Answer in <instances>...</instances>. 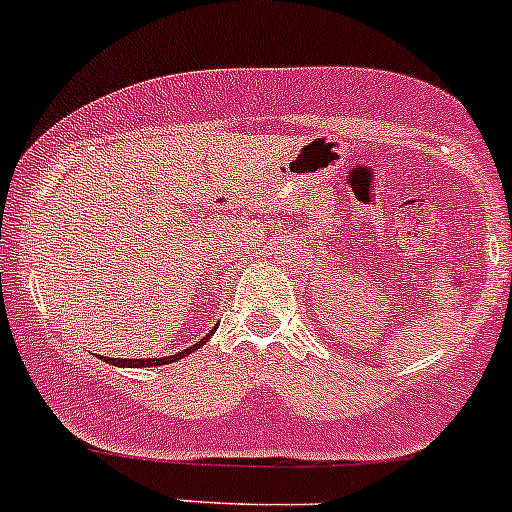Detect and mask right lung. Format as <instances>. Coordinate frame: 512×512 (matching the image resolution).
Segmentation results:
<instances>
[{
	"instance_id": "obj_1",
	"label": "right lung",
	"mask_w": 512,
	"mask_h": 512,
	"mask_svg": "<svg viewBox=\"0 0 512 512\" xmlns=\"http://www.w3.org/2000/svg\"><path fill=\"white\" fill-rule=\"evenodd\" d=\"M211 333H213V330H211ZM211 333L206 335V338H201L199 342H196L194 347H189V350H182V352H179V355H170V357H157V359H114V357H111V359H106V357H104V359H106V362H109V364H116V367H121V364H123V367H157V364H170V362H177V359L187 357L189 352L199 350V347L204 345V342L211 338Z\"/></svg>"
}]
</instances>
